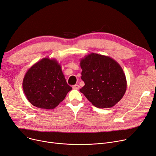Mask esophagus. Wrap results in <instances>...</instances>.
<instances>
[{
  "label": "esophagus",
  "instance_id": "1",
  "mask_svg": "<svg viewBox=\"0 0 156 156\" xmlns=\"http://www.w3.org/2000/svg\"><path fill=\"white\" fill-rule=\"evenodd\" d=\"M79 87H80V86L79 84H76V85H73L72 86V88L73 89V90H79Z\"/></svg>",
  "mask_w": 156,
  "mask_h": 156
}]
</instances>
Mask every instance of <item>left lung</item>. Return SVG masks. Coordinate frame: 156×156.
Here are the masks:
<instances>
[{
    "label": "left lung",
    "instance_id": "8db88e82",
    "mask_svg": "<svg viewBox=\"0 0 156 156\" xmlns=\"http://www.w3.org/2000/svg\"><path fill=\"white\" fill-rule=\"evenodd\" d=\"M81 79L85 85L80 91L98 108H110L119 101L127 88L125 73L113 58L96 53L80 59Z\"/></svg>",
    "mask_w": 156,
    "mask_h": 156
}]
</instances>
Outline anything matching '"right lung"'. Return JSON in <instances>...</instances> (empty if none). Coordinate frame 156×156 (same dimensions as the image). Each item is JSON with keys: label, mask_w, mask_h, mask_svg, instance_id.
<instances>
[{"label": "right lung", "mask_w": 156, "mask_h": 156, "mask_svg": "<svg viewBox=\"0 0 156 156\" xmlns=\"http://www.w3.org/2000/svg\"><path fill=\"white\" fill-rule=\"evenodd\" d=\"M72 87L66 82L56 59L44 58L30 68L23 80V90L34 106L53 109L65 98Z\"/></svg>", "instance_id": "add662e5"}]
</instances>
